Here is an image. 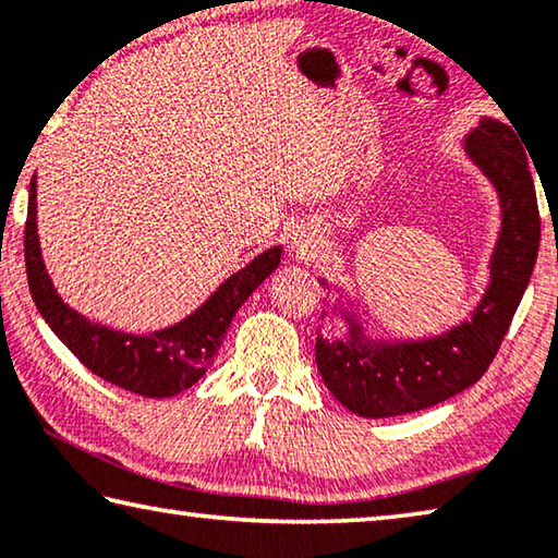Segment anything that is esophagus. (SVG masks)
<instances>
[{
  "label": "esophagus",
  "instance_id": "34e87169",
  "mask_svg": "<svg viewBox=\"0 0 558 558\" xmlns=\"http://www.w3.org/2000/svg\"><path fill=\"white\" fill-rule=\"evenodd\" d=\"M315 243H317V233L313 231L311 226L300 223V226L293 228V231H290V245H293L295 251H300V253L313 251Z\"/></svg>",
  "mask_w": 558,
  "mask_h": 558
}]
</instances>
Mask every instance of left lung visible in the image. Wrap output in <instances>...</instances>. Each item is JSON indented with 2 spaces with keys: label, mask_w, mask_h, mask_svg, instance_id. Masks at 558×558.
<instances>
[{
  "label": "left lung",
  "mask_w": 558,
  "mask_h": 558,
  "mask_svg": "<svg viewBox=\"0 0 558 558\" xmlns=\"http://www.w3.org/2000/svg\"><path fill=\"white\" fill-rule=\"evenodd\" d=\"M514 131L484 117L464 138V154L489 179L501 208L492 278L470 320L435 338L385 342L367 338L357 315L335 305L348 335L340 340L317 335L323 383L350 412L379 420L427 410L466 390L492 365L534 272L542 235L534 179ZM320 286H327L323 278Z\"/></svg>",
  "instance_id": "1"
}]
</instances>
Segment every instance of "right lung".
<instances>
[{
  "label": "right lung",
  "mask_w": 558,
  "mask_h": 558,
  "mask_svg": "<svg viewBox=\"0 0 558 558\" xmlns=\"http://www.w3.org/2000/svg\"><path fill=\"white\" fill-rule=\"evenodd\" d=\"M280 255V245L255 255L245 268L220 282L216 293L181 323L148 335L113 330L101 323H92L59 298L41 258L37 233V175H32L29 210H26L24 228V260L37 311L51 327V332L74 352L84 367L129 392L173 397L196 385L223 344V335L238 307L278 268Z\"/></svg>",
  "instance_id": "1"
}]
</instances>
